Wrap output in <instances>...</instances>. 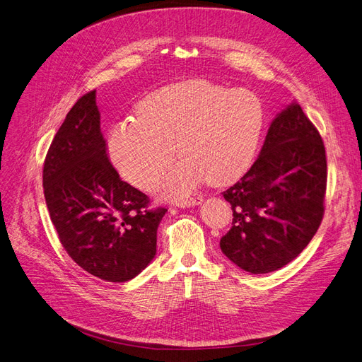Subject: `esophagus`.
Listing matches in <instances>:
<instances>
[{
  "label": "esophagus",
  "instance_id": "esophagus-1",
  "mask_svg": "<svg viewBox=\"0 0 362 362\" xmlns=\"http://www.w3.org/2000/svg\"><path fill=\"white\" fill-rule=\"evenodd\" d=\"M202 202H204V199H202V197H190V199H185V200H180V202H177V206H181V208H190V206L200 205Z\"/></svg>",
  "mask_w": 362,
  "mask_h": 362
}]
</instances>
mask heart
<instances>
[{
  "label": "heart",
  "instance_id": "b5f03b06",
  "mask_svg": "<svg viewBox=\"0 0 362 362\" xmlns=\"http://www.w3.org/2000/svg\"><path fill=\"white\" fill-rule=\"evenodd\" d=\"M136 115L110 129V160L126 181L148 190L177 147L182 162L157 184L170 199L185 197L206 180L211 185L239 180L254 163L264 127L257 95L206 80L165 86L141 100Z\"/></svg>",
  "mask_w": 362,
  "mask_h": 362
}]
</instances>
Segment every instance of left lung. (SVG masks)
Listing matches in <instances>:
<instances>
[{
  "label": "left lung",
  "instance_id": "8db88e82",
  "mask_svg": "<svg viewBox=\"0 0 362 362\" xmlns=\"http://www.w3.org/2000/svg\"><path fill=\"white\" fill-rule=\"evenodd\" d=\"M325 190L322 138L298 104L288 105L251 169L223 193L233 211L223 254L254 274L291 263L320 228Z\"/></svg>",
  "mask_w": 362,
  "mask_h": 362
}]
</instances>
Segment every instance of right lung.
Here are the masks:
<instances>
[{"instance_id":"right-lung-1","label":"right lung","mask_w":362,"mask_h":362,"mask_svg":"<svg viewBox=\"0 0 362 362\" xmlns=\"http://www.w3.org/2000/svg\"><path fill=\"white\" fill-rule=\"evenodd\" d=\"M50 220L68 255L107 282L135 278L156 255L168 209L122 181L108 160L96 90L83 95L56 132L42 168Z\"/></svg>"}]
</instances>
